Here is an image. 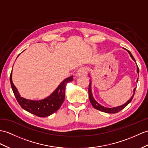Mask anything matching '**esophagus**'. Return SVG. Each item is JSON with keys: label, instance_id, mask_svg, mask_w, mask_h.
Returning a JSON list of instances; mask_svg holds the SVG:
<instances>
[{"label": "esophagus", "instance_id": "esophagus-1", "mask_svg": "<svg viewBox=\"0 0 148 148\" xmlns=\"http://www.w3.org/2000/svg\"><path fill=\"white\" fill-rule=\"evenodd\" d=\"M86 73H87V69H86V67H81L77 71V75L78 76L85 75Z\"/></svg>", "mask_w": 148, "mask_h": 148}]
</instances>
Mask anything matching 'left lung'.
<instances>
[{
    "mask_svg": "<svg viewBox=\"0 0 148 148\" xmlns=\"http://www.w3.org/2000/svg\"><path fill=\"white\" fill-rule=\"evenodd\" d=\"M126 51H127L129 53V55H130L131 57L132 58V59L134 60V62H136L134 58L133 57V56L132 55L131 53L129 51V50H127V49H126ZM139 68H138V65H137V73L139 74ZM138 80H137V83H138ZM91 84H92V82H91L90 80V84H89V86H88V95H89L90 101V103H92V106L94 107L95 109L99 110L100 111H102V112H106V113H109V114H115V113L119 112L121 111V110L123 109L124 108H125L126 106H127L128 104L132 101L133 97H134V93H135L136 88H135L134 89V94L132 95V96L131 97V98L129 99L128 101H127V102H126L125 103L123 104V105H122L121 106L115 107H112V108H108V107H104V106H102L100 105V104H99L98 102H97L96 100L94 99V98H93V97L92 95V93Z\"/></svg>",
    "mask_w": 148,
    "mask_h": 148,
    "instance_id": "8db88e82",
    "label": "left lung"
}]
</instances>
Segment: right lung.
<instances>
[{"label": "right lung", "instance_id": "obj_1", "mask_svg": "<svg viewBox=\"0 0 148 148\" xmlns=\"http://www.w3.org/2000/svg\"><path fill=\"white\" fill-rule=\"evenodd\" d=\"M73 76L66 78L61 83L52 94L46 99L41 100H32L21 97L12 82V71L10 75V82L12 91L21 107L29 112L40 117H48L60 109L65 97L66 85L68 82L73 81Z\"/></svg>", "mask_w": 148, "mask_h": 148}]
</instances>
